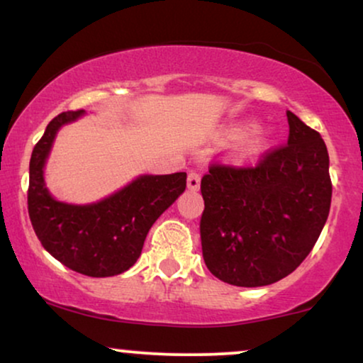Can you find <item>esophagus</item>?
Here are the masks:
<instances>
[{"label":"esophagus","instance_id":"esophagus-1","mask_svg":"<svg viewBox=\"0 0 363 363\" xmlns=\"http://www.w3.org/2000/svg\"><path fill=\"white\" fill-rule=\"evenodd\" d=\"M200 180H201V177L199 172H190L188 173V188H190V190H199Z\"/></svg>","mask_w":363,"mask_h":363}]
</instances>
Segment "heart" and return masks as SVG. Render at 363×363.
I'll return each mask as SVG.
<instances>
[{"label": "heart", "mask_w": 363, "mask_h": 363, "mask_svg": "<svg viewBox=\"0 0 363 363\" xmlns=\"http://www.w3.org/2000/svg\"><path fill=\"white\" fill-rule=\"evenodd\" d=\"M263 143H265V138L263 135H250L245 136V138L240 141L237 152L240 158H253L257 157L258 153L262 152Z\"/></svg>", "instance_id": "heart-1"}]
</instances>
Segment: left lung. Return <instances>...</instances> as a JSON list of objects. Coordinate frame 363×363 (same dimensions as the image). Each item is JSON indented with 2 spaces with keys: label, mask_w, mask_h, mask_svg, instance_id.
<instances>
[{
  "label": "left lung",
  "mask_w": 363,
  "mask_h": 363,
  "mask_svg": "<svg viewBox=\"0 0 363 363\" xmlns=\"http://www.w3.org/2000/svg\"><path fill=\"white\" fill-rule=\"evenodd\" d=\"M289 141L257 164L213 162L201 178L205 265L237 286H263L290 275L322 233L332 201L328 152L318 131L286 111Z\"/></svg>",
  "instance_id": "left-lung-1"
}]
</instances>
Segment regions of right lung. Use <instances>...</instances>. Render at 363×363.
Returning <instances> with one entry per match:
<instances>
[{
	"label": "right lung",
	"mask_w": 363,
	"mask_h": 363,
	"mask_svg": "<svg viewBox=\"0 0 363 363\" xmlns=\"http://www.w3.org/2000/svg\"><path fill=\"white\" fill-rule=\"evenodd\" d=\"M83 110L65 111L46 126L30 160L28 213L38 240L56 260L88 277L120 275L135 265L148 230L186 186V173L143 175L91 205L56 201L46 190L43 167L60 126Z\"/></svg>",
	"instance_id": "right-lung-1"
}]
</instances>
